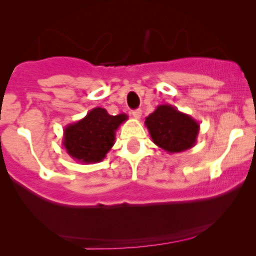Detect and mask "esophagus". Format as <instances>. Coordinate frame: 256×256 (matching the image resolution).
I'll return each mask as SVG.
<instances>
[{
	"instance_id": "obj_1",
	"label": "esophagus",
	"mask_w": 256,
	"mask_h": 256,
	"mask_svg": "<svg viewBox=\"0 0 256 256\" xmlns=\"http://www.w3.org/2000/svg\"><path fill=\"white\" fill-rule=\"evenodd\" d=\"M132 116H134V119H140V116H142V110H136L132 112Z\"/></svg>"
}]
</instances>
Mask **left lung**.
I'll return each instance as SVG.
<instances>
[{"mask_svg":"<svg viewBox=\"0 0 256 256\" xmlns=\"http://www.w3.org/2000/svg\"><path fill=\"white\" fill-rule=\"evenodd\" d=\"M152 142L168 154L182 152L196 144L200 124L171 104H160L146 118Z\"/></svg>","mask_w":256,"mask_h":256,"instance_id":"8db88e82","label":"left lung"}]
</instances>
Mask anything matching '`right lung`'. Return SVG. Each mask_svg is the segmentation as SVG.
<instances>
[{
  "instance_id": "obj_1",
  "label": "right lung",
  "mask_w": 256,
  "mask_h": 256,
  "mask_svg": "<svg viewBox=\"0 0 256 256\" xmlns=\"http://www.w3.org/2000/svg\"><path fill=\"white\" fill-rule=\"evenodd\" d=\"M128 118L125 113L110 116L104 108H92L83 119L64 128L62 146L73 160L100 162L114 146L116 131Z\"/></svg>"
}]
</instances>
